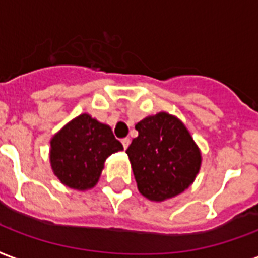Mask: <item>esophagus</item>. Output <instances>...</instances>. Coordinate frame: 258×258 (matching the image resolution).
<instances>
[{
  "label": "esophagus",
  "instance_id": "34e87169",
  "mask_svg": "<svg viewBox=\"0 0 258 258\" xmlns=\"http://www.w3.org/2000/svg\"><path fill=\"white\" fill-rule=\"evenodd\" d=\"M129 144H131V139H129V137H125V139H122V146H123V148H125V150L129 147Z\"/></svg>",
  "mask_w": 258,
  "mask_h": 258
}]
</instances>
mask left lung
I'll use <instances>...</instances> for the list:
<instances>
[{
    "mask_svg": "<svg viewBox=\"0 0 258 258\" xmlns=\"http://www.w3.org/2000/svg\"><path fill=\"white\" fill-rule=\"evenodd\" d=\"M139 136L126 154L137 188L154 202L184 192L201 169L202 155L191 133L177 116L161 111L137 122Z\"/></svg>",
    "mask_w": 258,
    "mask_h": 258,
    "instance_id": "1",
    "label": "left lung"
}]
</instances>
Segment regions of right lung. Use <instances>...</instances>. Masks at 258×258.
I'll list each match as a JSON object with an SVG mask.
<instances>
[{"label":"right lung","mask_w":258,"mask_h":258,"mask_svg":"<svg viewBox=\"0 0 258 258\" xmlns=\"http://www.w3.org/2000/svg\"><path fill=\"white\" fill-rule=\"evenodd\" d=\"M122 150L111 127L85 112L50 139V168L61 184L86 191L97 184L107 158Z\"/></svg>","instance_id":"obj_1"}]
</instances>
